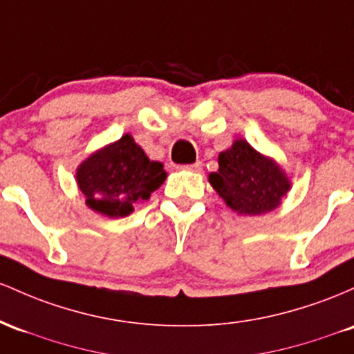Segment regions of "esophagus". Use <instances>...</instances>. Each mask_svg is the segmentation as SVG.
<instances>
[{"label":"esophagus","mask_w":354,"mask_h":354,"mask_svg":"<svg viewBox=\"0 0 354 354\" xmlns=\"http://www.w3.org/2000/svg\"><path fill=\"white\" fill-rule=\"evenodd\" d=\"M180 169L190 170V172H201V170H202V162H196V164H190V165H182Z\"/></svg>","instance_id":"esophagus-1"}]
</instances>
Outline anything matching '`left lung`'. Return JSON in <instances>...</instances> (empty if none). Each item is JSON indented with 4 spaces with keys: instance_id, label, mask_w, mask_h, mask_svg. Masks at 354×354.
I'll list each match as a JSON object with an SVG mask.
<instances>
[{
    "instance_id": "left-lung-1",
    "label": "left lung",
    "mask_w": 354,
    "mask_h": 354,
    "mask_svg": "<svg viewBox=\"0 0 354 354\" xmlns=\"http://www.w3.org/2000/svg\"><path fill=\"white\" fill-rule=\"evenodd\" d=\"M219 169L209 184L229 209L239 216H263L279 207L291 190L286 170L272 157L263 156L244 138L219 153Z\"/></svg>"
}]
</instances>
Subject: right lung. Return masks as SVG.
I'll list each match as a JSON object with an SVG mask.
<instances>
[{
  "label": "right lung",
  "mask_w": 354,
  "mask_h": 354,
  "mask_svg": "<svg viewBox=\"0 0 354 354\" xmlns=\"http://www.w3.org/2000/svg\"><path fill=\"white\" fill-rule=\"evenodd\" d=\"M78 189L91 210L110 217H127L133 205L149 201L165 182L164 164L150 160L130 133L90 153L77 167Z\"/></svg>",
  "instance_id": "add662e5"
}]
</instances>
